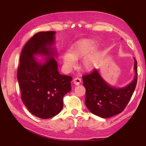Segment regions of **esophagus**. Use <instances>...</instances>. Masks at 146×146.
Returning a JSON list of instances; mask_svg holds the SVG:
<instances>
[{"label":"esophagus","instance_id":"obj_1","mask_svg":"<svg viewBox=\"0 0 146 146\" xmlns=\"http://www.w3.org/2000/svg\"><path fill=\"white\" fill-rule=\"evenodd\" d=\"M73 82L76 85H78L79 84L81 83V78H80L79 77H76L75 78H74Z\"/></svg>","mask_w":146,"mask_h":146}]
</instances>
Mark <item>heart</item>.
I'll return each mask as SVG.
<instances>
[{"label":"heart","instance_id":"1","mask_svg":"<svg viewBox=\"0 0 146 146\" xmlns=\"http://www.w3.org/2000/svg\"><path fill=\"white\" fill-rule=\"evenodd\" d=\"M98 46V41L92 39H84L70 47L69 53L63 55L62 60L64 67L68 69L74 68L76 60L83 59L82 67L86 72L91 71L98 64L100 52L96 50Z\"/></svg>","mask_w":146,"mask_h":146}]
</instances>
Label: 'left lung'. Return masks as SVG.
<instances>
[{"mask_svg": "<svg viewBox=\"0 0 146 146\" xmlns=\"http://www.w3.org/2000/svg\"><path fill=\"white\" fill-rule=\"evenodd\" d=\"M133 80L122 88L112 86L101 76L98 69L83 77L86 88L85 104L95 115L108 118L121 113L130 101L137 83V61L134 58Z\"/></svg>", "mask_w": 146, "mask_h": 146, "instance_id": "obj_1", "label": "left lung"}]
</instances>
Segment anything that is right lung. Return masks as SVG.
Here are the masks:
<instances>
[{"mask_svg":"<svg viewBox=\"0 0 146 146\" xmlns=\"http://www.w3.org/2000/svg\"><path fill=\"white\" fill-rule=\"evenodd\" d=\"M55 32H40L25 44L20 56L17 78L21 99L29 111L35 116L48 119L63 108V99L71 90L72 78L61 75L55 58ZM37 55L45 57L39 62Z\"/></svg>","mask_w":146,"mask_h":146,"instance_id":"obj_1","label":"right lung"}]
</instances>
